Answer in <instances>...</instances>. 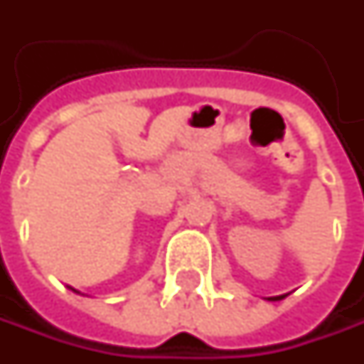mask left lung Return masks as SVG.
<instances>
[{
  "mask_svg": "<svg viewBox=\"0 0 364 364\" xmlns=\"http://www.w3.org/2000/svg\"><path fill=\"white\" fill-rule=\"evenodd\" d=\"M282 298H284V296H277V298H272V300H282Z\"/></svg>",
  "mask_w": 364,
  "mask_h": 364,
  "instance_id": "8db88e82",
  "label": "left lung"
}]
</instances>
